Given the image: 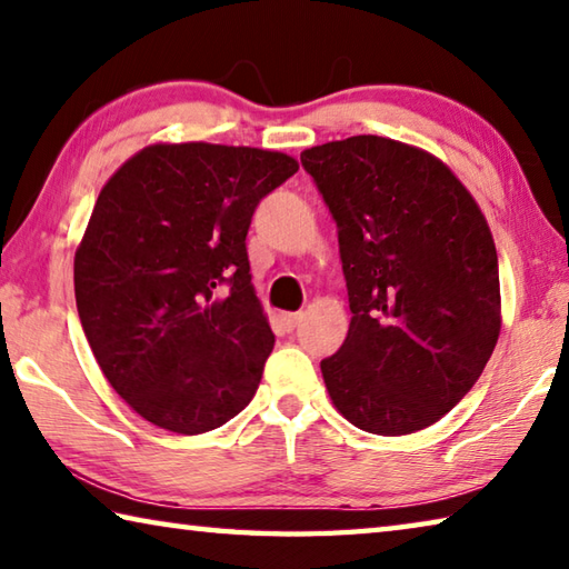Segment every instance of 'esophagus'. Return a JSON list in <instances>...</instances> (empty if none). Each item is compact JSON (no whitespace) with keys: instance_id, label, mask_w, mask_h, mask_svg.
Instances as JSON below:
<instances>
[{"instance_id":"obj_1","label":"esophagus","mask_w":569,"mask_h":569,"mask_svg":"<svg viewBox=\"0 0 569 569\" xmlns=\"http://www.w3.org/2000/svg\"><path fill=\"white\" fill-rule=\"evenodd\" d=\"M300 320H303V313H283V326L288 328V330H296L298 326H300Z\"/></svg>"}]
</instances>
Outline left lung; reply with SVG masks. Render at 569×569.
I'll return each instance as SVG.
<instances>
[{
	"label": "left lung",
	"instance_id": "8db88e82",
	"mask_svg": "<svg viewBox=\"0 0 569 569\" xmlns=\"http://www.w3.org/2000/svg\"><path fill=\"white\" fill-rule=\"evenodd\" d=\"M338 224L350 330L320 362L340 415L402 437L461 402L500 336L493 233L449 164L380 136L300 152Z\"/></svg>",
	"mask_w": 569,
	"mask_h": 569
}]
</instances>
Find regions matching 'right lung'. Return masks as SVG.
<instances>
[{"label":"right lung","instance_id":"1","mask_svg":"<svg viewBox=\"0 0 569 569\" xmlns=\"http://www.w3.org/2000/svg\"><path fill=\"white\" fill-rule=\"evenodd\" d=\"M296 172L276 150L154 142L100 189L73 259L76 308L106 380L150 425L194 437L259 389L273 332L247 233Z\"/></svg>","mask_w":569,"mask_h":569}]
</instances>
